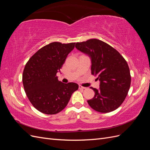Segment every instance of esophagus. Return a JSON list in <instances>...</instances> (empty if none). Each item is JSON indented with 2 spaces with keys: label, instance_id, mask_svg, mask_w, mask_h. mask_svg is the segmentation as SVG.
I'll list each match as a JSON object with an SVG mask.
<instances>
[{
  "label": "esophagus",
  "instance_id": "1",
  "mask_svg": "<svg viewBox=\"0 0 150 150\" xmlns=\"http://www.w3.org/2000/svg\"><path fill=\"white\" fill-rule=\"evenodd\" d=\"M79 88L80 89H86V88L83 87V86H81V85H79Z\"/></svg>",
  "mask_w": 150,
  "mask_h": 150
}]
</instances>
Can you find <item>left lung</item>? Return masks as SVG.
<instances>
[{
  "mask_svg": "<svg viewBox=\"0 0 150 150\" xmlns=\"http://www.w3.org/2000/svg\"><path fill=\"white\" fill-rule=\"evenodd\" d=\"M76 47L90 57L91 74L100 82L99 89L91 87L95 94L88 101L89 105L100 112L115 111L123 103L130 88L127 62L115 49L96 39L77 42Z\"/></svg>",
  "mask_w": 150,
  "mask_h": 150,
  "instance_id": "left-lung-1",
  "label": "left lung"
}]
</instances>
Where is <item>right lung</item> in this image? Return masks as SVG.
I'll return each instance as SVG.
<instances>
[{
  "label": "right lung",
  "instance_id": "right-lung-1",
  "mask_svg": "<svg viewBox=\"0 0 150 150\" xmlns=\"http://www.w3.org/2000/svg\"><path fill=\"white\" fill-rule=\"evenodd\" d=\"M74 46L75 42L50 43L36 52L25 66V92L33 106L44 114L55 115L64 110L72 94L78 89V84L63 83L56 76Z\"/></svg>",
  "mask_w": 150,
  "mask_h": 150
}]
</instances>
